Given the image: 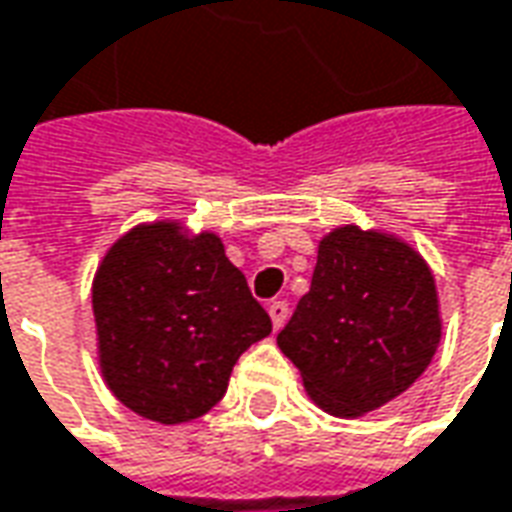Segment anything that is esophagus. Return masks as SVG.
<instances>
[{"label": "esophagus", "mask_w": 512, "mask_h": 512, "mask_svg": "<svg viewBox=\"0 0 512 512\" xmlns=\"http://www.w3.org/2000/svg\"><path fill=\"white\" fill-rule=\"evenodd\" d=\"M269 316H271V325H274V330L283 328L285 319H288V305H285V300L269 302Z\"/></svg>", "instance_id": "esophagus-1"}]
</instances>
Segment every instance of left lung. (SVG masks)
<instances>
[{
  "instance_id": "1",
  "label": "left lung",
  "mask_w": 512,
  "mask_h": 512,
  "mask_svg": "<svg viewBox=\"0 0 512 512\" xmlns=\"http://www.w3.org/2000/svg\"><path fill=\"white\" fill-rule=\"evenodd\" d=\"M443 336L429 263L384 229L356 224L319 241L311 291L280 330L311 401L361 417L415 384Z\"/></svg>"
}]
</instances>
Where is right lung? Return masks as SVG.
I'll list each match as a JSON object with an SVG mask.
<instances>
[{
	"instance_id": "add662e5",
	"label": "right lung",
	"mask_w": 512,
	"mask_h": 512,
	"mask_svg": "<svg viewBox=\"0 0 512 512\" xmlns=\"http://www.w3.org/2000/svg\"><path fill=\"white\" fill-rule=\"evenodd\" d=\"M92 311L106 387L162 426L207 415L243 350L271 333L224 241L182 221L137 224L111 243Z\"/></svg>"
}]
</instances>
